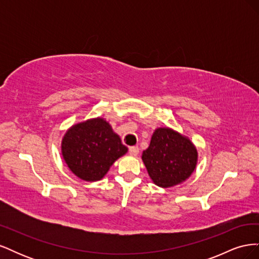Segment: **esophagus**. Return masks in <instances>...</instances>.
Instances as JSON below:
<instances>
[{"label":"esophagus","mask_w":259,"mask_h":259,"mask_svg":"<svg viewBox=\"0 0 259 259\" xmlns=\"http://www.w3.org/2000/svg\"><path fill=\"white\" fill-rule=\"evenodd\" d=\"M139 152V148L136 147V146H133V147H130L128 148V153L133 156H136Z\"/></svg>","instance_id":"34e87169"}]
</instances>
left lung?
<instances>
[{
  "label": "left lung",
  "instance_id": "obj_1",
  "mask_svg": "<svg viewBox=\"0 0 259 259\" xmlns=\"http://www.w3.org/2000/svg\"><path fill=\"white\" fill-rule=\"evenodd\" d=\"M142 159L152 182L169 188L192 175L198 164V150L187 136L169 127H159L153 132Z\"/></svg>",
  "mask_w": 259,
  "mask_h": 259
}]
</instances>
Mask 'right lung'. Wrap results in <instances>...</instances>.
Instances as JSON below:
<instances>
[{
  "label": "right lung",
  "instance_id": "add662e5",
  "mask_svg": "<svg viewBox=\"0 0 259 259\" xmlns=\"http://www.w3.org/2000/svg\"><path fill=\"white\" fill-rule=\"evenodd\" d=\"M127 147L104 117H94L70 127L61 140V154L72 173L85 182H97Z\"/></svg>",
  "mask_w": 259,
  "mask_h": 259
}]
</instances>
